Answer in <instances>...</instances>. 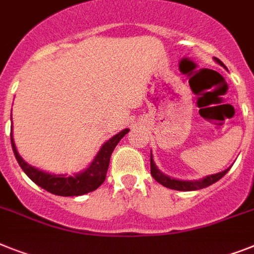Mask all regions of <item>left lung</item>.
Wrapping results in <instances>:
<instances>
[{"label": "left lung", "mask_w": 254, "mask_h": 254, "mask_svg": "<svg viewBox=\"0 0 254 254\" xmlns=\"http://www.w3.org/2000/svg\"><path fill=\"white\" fill-rule=\"evenodd\" d=\"M215 61H217L218 64H221V66L225 67V64H222L221 61L218 60V58H215ZM230 169H231V167H228V169H226L225 171H222V173L214 174V175H209V177L200 180H190V182H188V180H178V179H174V178L167 177V175L162 174L160 170L157 169L156 163H154V161H153L152 150H150V174H152V177L154 178L158 183L162 184L163 187L170 188V190H201V188L209 187L210 184L215 183V182H218V180L225 177Z\"/></svg>", "instance_id": "obj_1"}]
</instances>
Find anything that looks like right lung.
Listing matches in <instances>:
<instances>
[{"instance_id": "add662e5", "label": "right lung", "mask_w": 254, "mask_h": 254, "mask_svg": "<svg viewBox=\"0 0 254 254\" xmlns=\"http://www.w3.org/2000/svg\"><path fill=\"white\" fill-rule=\"evenodd\" d=\"M128 131L129 129L127 128L123 129V131L119 132L118 135L113 136L112 139L105 142L97 156L94 157L91 166L83 173L75 175V177L52 175V174L44 173L41 170L29 166L28 163L24 162L22 157L19 156L15 144H14V139H12V131L10 133V137H11L12 152H14V156L18 161L19 166L22 167L23 171L27 174V177L32 182H35L39 187L44 188L50 193L58 194V196H81V194L97 190L104 183L113 150L115 149L117 144Z\"/></svg>"}]
</instances>
